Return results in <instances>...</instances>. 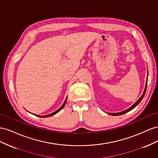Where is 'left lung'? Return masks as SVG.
Here are the masks:
<instances>
[{
  "label": "left lung",
  "mask_w": 158,
  "mask_h": 158,
  "mask_svg": "<svg viewBox=\"0 0 158 158\" xmlns=\"http://www.w3.org/2000/svg\"><path fill=\"white\" fill-rule=\"evenodd\" d=\"M147 73H148V74H147V80H146V82L145 88H144V92H143L142 95H141V97H140L139 99H138L137 100V101H136L135 103H134L131 107H129L128 109H127L125 110V111H121V112H118V113H107V114H110V115H113V116L121 115V114H125V113H127V112H128V111H131L132 109H133L135 108V107H136V106H138V105L140 103V102L142 101V99H143V98H144V95H145V93H146V88H147V82H148V71H147Z\"/></svg>",
  "instance_id": "8db88e82"
}]
</instances>
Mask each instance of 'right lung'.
Segmentation results:
<instances>
[{
  "mask_svg": "<svg viewBox=\"0 0 158 158\" xmlns=\"http://www.w3.org/2000/svg\"><path fill=\"white\" fill-rule=\"evenodd\" d=\"M66 100H67V97H66V99H65V101H64V102L63 103V104L62 105V106H60V107L59 108V109H58L56 110V111H55V112H53V113H51V114H47V115H39V114H34V115H35V116H37V117H44V118H45V117H51V116H52V115H54V114H56L57 113H59L60 110L63 109L64 107V106H65V104H66Z\"/></svg>",
  "mask_w": 158,
  "mask_h": 158,
  "instance_id": "obj_1",
  "label": "right lung"
}]
</instances>
